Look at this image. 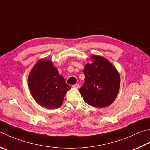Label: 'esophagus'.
Here are the masks:
<instances>
[{
    "label": "esophagus",
    "instance_id": "1",
    "mask_svg": "<svg viewBox=\"0 0 150 150\" xmlns=\"http://www.w3.org/2000/svg\"><path fill=\"white\" fill-rule=\"evenodd\" d=\"M73 87L75 88H79V84H76L75 85H73Z\"/></svg>",
    "mask_w": 150,
    "mask_h": 150
}]
</instances>
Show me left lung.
Wrapping results in <instances>:
<instances>
[{"label": "left lung", "mask_w": 150, "mask_h": 150, "mask_svg": "<svg viewBox=\"0 0 150 150\" xmlns=\"http://www.w3.org/2000/svg\"><path fill=\"white\" fill-rule=\"evenodd\" d=\"M92 63L84 66V84L79 92L87 104L103 108L115 100L119 92L120 76L118 70L107 58L92 55Z\"/></svg>", "instance_id": "left-lung-1"}]
</instances>
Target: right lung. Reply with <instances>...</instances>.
I'll return each instance as SVG.
<instances>
[{
	"instance_id": "add662e5",
	"label": "right lung",
	"mask_w": 150,
	"mask_h": 150,
	"mask_svg": "<svg viewBox=\"0 0 150 150\" xmlns=\"http://www.w3.org/2000/svg\"><path fill=\"white\" fill-rule=\"evenodd\" d=\"M28 85L34 100L49 109L59 108L66 92L71 88L52 62L45 58L40 59L32 68Z\"/></svg>"
}]
</instances>
